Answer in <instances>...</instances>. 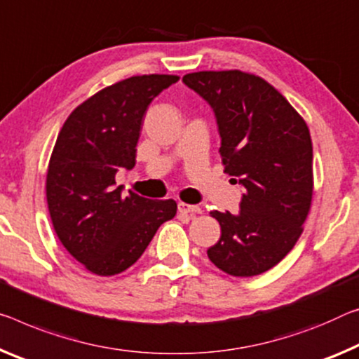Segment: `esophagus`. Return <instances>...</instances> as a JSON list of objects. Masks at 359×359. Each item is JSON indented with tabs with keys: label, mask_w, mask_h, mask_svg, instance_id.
<instances>
[{
	"label": "esophagus",
	"mask_w": 359,
	"mask_h": 359,
	"mask_svg": "<svg viewBox=\"0 0 359 359\" xmlns=\"http://www.w3.org/2000/svg\"><path fill=\"white\" fill-rule=\"evenodd\" d=\"M179 212L189 214L193 217V215L201 212V208L200 206H191V204H187V203H179Z\"/></svg>",
	"instance_id": "obj_1"
}]
</instances>
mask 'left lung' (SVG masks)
<instances>
[{
    "mask_svg": "<svg viewBox=\"0 0 359 359\" xmlns=\"http://www.w3.org/2000/svg\"><path fill=\"white\" fill-rule=\"evenodd\" d=\"M212 108L222 163L244 193L236 214L212 210L220 240L208 257L231 276H255L302 235L313 195L310 130L292 105L255 75L196 72L182 78Z\"/></svg>",
    "mask_w": 359,
    "mask_h": 359,
    "instance_id": "obj_1",
    "label": "left lung"
}]
</instances>
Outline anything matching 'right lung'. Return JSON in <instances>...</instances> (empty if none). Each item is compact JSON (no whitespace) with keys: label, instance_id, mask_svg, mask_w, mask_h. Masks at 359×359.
I'll return each instance as SVG.
<instances>
[{"label":"right lung","instance_id":"add662e5","mask_svg":"<svg viewBox=\"0 0 359 359\" xmlns=\"http://www.w3.org/2000/svg\"><path fill=\"white\" fill-rule=\"evenodd\" d=\"M177 81L174 75L123 79L76 107L57 135L46 177L50 220L67 251L95 275L134 265L177 212L174 200L124 198L115 182L119 168L135 166L147 108Z\"/></svg>","mask_w":359,"mask_h":359}]
</instances>
